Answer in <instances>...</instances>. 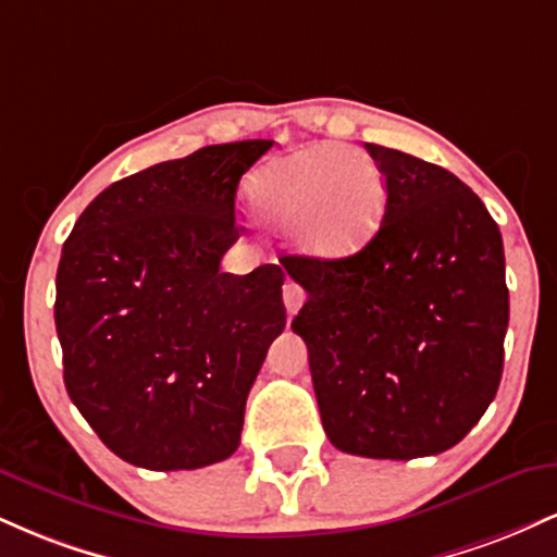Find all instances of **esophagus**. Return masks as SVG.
<instances>
[{
  "instance_id": "esophagus-1",
  "label": "esophagus",
  "mask_w": 557,
  "mask_h": 557,
  "mask_svg": "<svg viewBox=\"0 0 557 557\" xmlns=\"http://www.w3.org/2000/svg\"><path fill=\"white\" fill-rule=\"evenodd\" d=\"M283 300H285L287 314H296L300 306H304L306 290L298 283H293V280H287V283L283 285Z\"/></svg>"
}]
</instances>
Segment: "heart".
Instances as JSON below:
<instances>
[{
	"label": "heart",
	"mask_w": 557,
	"mask_h": 557,
	"mask_svg": "<svg viewBox=\"0 0 557 557\" xmlns=\"http://www.w3.org/2000/svg\"><path fill=\"white\" fill-rule=\"evenodd\" d=\"M253 212L290 225L311 257H345L376 233L385 212V175L367 151L319 144L272 159L248 188Z\"/></svg>",
	"instance_id": "heart-1"
}]
</instances>
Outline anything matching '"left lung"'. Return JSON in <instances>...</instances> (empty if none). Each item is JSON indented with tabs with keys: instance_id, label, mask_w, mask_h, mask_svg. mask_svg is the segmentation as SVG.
<instances>
[{
	"instance_id": "1",
	"label": "left lung",
	"mask_w": 557,
	"mask_h": 557,
	"mask_svg": "<svg viewBox=\"0 0 557 557\" xmlns=\"http://www.w3.org/2000/svg\"><path fill=\"white\" fill-rule=\"evenodd\" d=\"M385 216L359 253L285 257L306 290L293 332L309 348L324 432L363 458L437 456L495 398L508 330L503 238L469 185L367 144Z\"/></svg>"
}]
</instances>
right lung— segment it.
Returning a JSON list of instances; mask_svg holds the SVG:
<instances>
[{
  "label": "right lung",
  "instance_id": "obj_1",
  "mask_svg": "<svg viewBox=\"0 0 557 557\" xmlns=\"http://www.w3.org/2000/svg\"><path fill=\"white\" fill-rule=\"evenodd\" d=\"M272 140L203 146L123 177L75 222L54 324L70 400L114 456L201 469L240 445L246 398L285 330L277 264L220 270L235 194Z\"/></svg>",
  "mask_w": 557,
  "mask_h": 557
}]
</instances>
